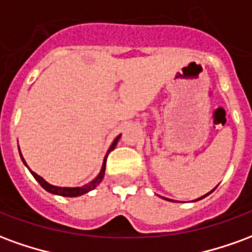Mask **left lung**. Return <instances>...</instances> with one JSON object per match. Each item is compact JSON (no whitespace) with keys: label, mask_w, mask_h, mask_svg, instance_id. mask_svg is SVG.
Returning a JSON list of instances; mask_svg holds the SVG:
<instances>
[{"label":"left lung","mask_w":252,"mask_h":252,"mask_svg":"<svg viewBox=\"0 0 252 252\" xmlns=\"http://www.w3.org/2000/svg\"><path fill=\"white\" fill-rule=\"evenodd\" d=\"M206 195H208V194H206Z\"/></svg>","instance_id":"1"}]
</instances>
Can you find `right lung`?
Masks as SVG:
<instances>
[{"instance_id": "add662e5", "label": "right lung", "mask_w": 252, "mask_h": 252, "mask_svg": "<svg viewBox=\"0 0 252 252\" xmlns=\"http://www.w3.org/2000/svg\"><path fill=\"white\" fill-rule=\"evenodd\" d=\"M121 136V135H120ZM120 136H117L115 139V142L112 143V146H110L109 151H108V154L113 150V148L116 147V144H117V142H119V139H120ZM108 157V155H106ZM106 157H105L104 159V166H102V170H101V173L98 174V177L95 178L94 181H92L90 184H88V185L82 186V188H59V186H54V185H50L48 182H46V181L41 178L40 175H37L36 173H33L32 170H31V173H32V175L35 177L36 181L39 182L41 185V188L43 189H46L47 191H50V193H52V194H58V195H63V197H78V195H82L85 194V193H88V191H90V190H93L95 186L98 185L99 182L102 181V178H104V174H105V166H106ZM23 158V157H21ZM24 160V159H23ZM25 163V162H24Z\"/></svg>"}]
</instances>
